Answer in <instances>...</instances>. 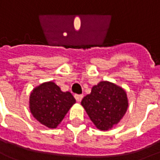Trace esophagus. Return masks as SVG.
Instances as JSON below:
<instances>
[{"label":"esophagus","instance_id":"obj_1","mask_svg":"<svg viewBox=\"0 0 160 160\" xmlns=\"http://www.w3.org/2000/svg\"><path fill=\"white\" fill-rule=\"evenodd\" d=\"M75 100H76V101H77L78 102H80V101L82 100L83 96H82V95H75Z\"/></svg>","mask_w":160,"mask_h":160}]
</instances>
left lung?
Masks as SVG:
<instances>
[{
    "label": "left lung",
    "instance_id": "8db88e82",
    "mask_svg": "<svg viewBox=\"0 0 160 160\" xmlns=\"http://www.w3.org/2000/svg\"><path fill=\"white\" fill-rule=\"evenodd\" d=\"M81 105L96 128L107 131L123 118L128 99L123 88L104 80L94 85L91 93L82 99Z\"/></svg>",
    "mask_w": 160,
    "mask_h": 160
}]
</instances>
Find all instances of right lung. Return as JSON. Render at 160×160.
I'll return each instance as SVG.
<instances>
[{
    "mask_svg": "<svg viewBox=\"0 0 160 160\" xmlns=\"http://www.w3.org/2000/svg\"><path fill=\"white\" fill-rule=\"evenodd\" d=\"M75 102L70 92L62 91L53 81L38 85L29 96L32 115L48 128H56Z\"/></svg>",
    "mask_w": 160,
    "mask_h": 160,
    "instance_id": "obj_1",
    "label": "right lung"
}]
</instances>
